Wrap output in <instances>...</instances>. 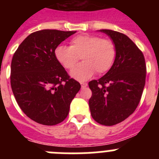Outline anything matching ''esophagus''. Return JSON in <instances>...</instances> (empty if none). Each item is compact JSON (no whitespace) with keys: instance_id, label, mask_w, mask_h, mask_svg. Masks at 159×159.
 <instances>
[{"instance_id":"1","label":"esophagus","mask_w":159,"mask_h":159,"mask_svg":"<svg viewBox=\"0 0 159 159\" xmlns=\"http://www.w3.org/2000/svg\"><path fill=\"white\" fill-rule=\"evenodd\" d=\"M81 87H82V88H85L88 87V84L87 83H81Z\"/></svg>"}]
</instances>
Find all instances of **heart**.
I'll use <instances>...</instances> for the list:
<instances>
[{"label":"heart","mask_w":159,"mask_h":159,"mask_svg":"<svg viewBox=\"0 0 159 159\" xmlns=\"http://www.w3.org/2000/svg\"><path fill=\"white\" fill-rule=\"evenodd\" d=\"M117 55L116 46L111 40L99 36H80L70 42V48L58 47L55 56L60 64L67 71L78 64L80 58L83 64L75 68L71 75L79 81H86L95 75L104 74L113 66Z\"/></svg>","instance_id":"heart-1"}]
</instances>
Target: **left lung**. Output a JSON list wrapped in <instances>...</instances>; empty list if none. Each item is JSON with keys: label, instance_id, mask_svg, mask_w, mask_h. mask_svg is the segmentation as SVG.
<instances>
[{"label": "left lung", "instance_id": "left-lung-1", "mask_svg": "<svg viewBox=\"0 0 159 159\" xmlns=\"http://www.w3.org/2000/svg\"><path fill=\"white\" fill-rule=\"evenodd\" d=\"M117 49L113 66L97 80L88 84L92 95L89 107L99 124L113 126L121 123L135 111L145 86V58L128 36L121 32L102 29Z\"/></svg>", "mask_w": 159, "mask_h": 159}]
</instances>
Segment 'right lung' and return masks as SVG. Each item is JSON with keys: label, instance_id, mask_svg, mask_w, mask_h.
Returning a JSON list of instances; mask_svg holds the SVG:
<instances>
[{"label": "right lung", "instance_id": "right-lung-1", "mask_svg": "<svg viewBox=\"0 0 159 159\" xmlns=\"http://www.w3.org/2000/svg\"><path fill=\"white\" fill-rule=\"evenodd\" d=\"M76 32L43 29L25 39L12 57L10 83L24 113L40 124L53 126L67 118L80 83L55 56L59 44Z\"/></svg>", "mask_w": 159, "mask_h": 159}]
</instances>
